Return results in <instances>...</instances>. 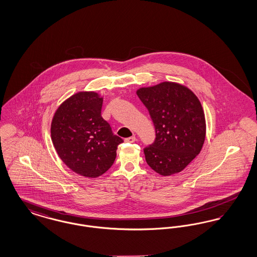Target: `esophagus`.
<instances>
[{"label":"esophagus","instance_id":"esophagus-1","mask_svg":"<svg viewBox=\"0 0 257 257\" xmlns=\"http://www.w3.org/2000/svg\"><path fill=\"white\" fill-rule=\"evenodd\" d=\"M126 143H135L136 141H137V139H136V137L135 136H133V137H129V138H127V139H125L124 140Z\"/></svg>","mask_w":257,"mask_h":257}]
</instances>
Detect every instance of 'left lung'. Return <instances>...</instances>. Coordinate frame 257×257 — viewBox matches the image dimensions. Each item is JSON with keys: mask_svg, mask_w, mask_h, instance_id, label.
Segmentation results:
<instances>
[{"mask_svg": "<svg viewBox=\"0 0 257 257\" xmlns=\"http://www.w3.org/2000/svg\"><path fill=\"white\" fill-rule=\"evenodd\" d=\"M137 94L156 133L154 143L144 149L148 166L164 176L183 171L205 140V116L198 98L188 87L171 82L142 87Z\"/></svg>", "mask_w": 257, "mask_h": 257, "instance_id": "obj_1", "label": "left lung"}]
</instances>
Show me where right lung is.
<instances>
[{
  "instance_id": "right-lung-1",
  "label": "right lung",
  "mask_w": 257,
  "mask_h": 257,
  "mask_svg": "<svg viewBox=\"0 0 257 257\" xmlns=\"http://www.w3.org/2000/svg\"><path fill=\"white\" fill-rule=\"evenodd\" d=\"M103 98L82 91L65 100L56 110L51 138L62 162L85 177H98L112 166L123 140L113 134L101 116Z\"/></svg>"
}]
</instances>
